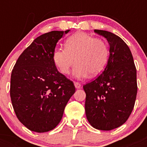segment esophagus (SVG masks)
<instances>
[{"label":"esophagus","instance_id":"34e87169","mask_svg":"<svg viewBox=\"0 0 147 147\" xmlns=\"http://www.w3.org/2000/svg\"><path fill=\"white\" fill-rule=\"evenodd\" d=\"M74 84H75V86H76V88H82V85H81L79 82H74Z\"/></svg>","mask_w":147,"mask_h":147}]
</instances>
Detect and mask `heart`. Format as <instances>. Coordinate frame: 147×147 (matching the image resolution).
<instances>
[{"label":"heart","instance_id":"1","mask_svg":"<svg viewBox=\"0 0 147 147\" xmlns=\"http://www.w3.org/2000/svg\"><path fill=\"white\" fill-rule=\"evenodd\" d=\"M109 56L107 43L100 38L83 32L69 36L65 41V48H56L53 61L59 71L68 75L75 62L73 75L77 78L96 76L105 69Z\"/></svg>","mask_w":147,"mask_h":147}]
</instances>
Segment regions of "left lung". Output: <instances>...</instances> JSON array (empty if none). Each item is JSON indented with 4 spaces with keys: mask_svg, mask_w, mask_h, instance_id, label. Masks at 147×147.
<instances>
[{
    "mask_svg": "<svg viewBox=\"0 0 147 147\" xmlns=\"http://www.w3.org/2000/svg\"><path fill=\"white\" fill-rule=\"evenodd\" d=\"M94 32L107 40L110 56L102 73L83 85L86 93L85 114L93 127L111 130L125 123L134 109L137 70L131 52L121 37L108 31Z\"/></svg>",
    "mask_w": 147,
    "mask_h": 147,
    "instance_id": "1",
    "label": "left lung"
}]
</instances>
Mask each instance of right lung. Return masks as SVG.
I'll use <instances>...</instances> for the list:
<instances>
[{
    "mask_svg": "<svg viewBox=\"0 0 147 147\" xmlns=\"http://www.w3.org/2000/svg\"><path fill=\"white\" fill-rule=\"evenodd\" d=\"M69 30L38 36L20 55L10 78V94L16 116L29 130L47 132L59 124L76 92L73 82L53 61L56 43Z\"/></svg>",
    "mask_w": 147,
    "mask_h": 147,
    "instance_id": "add662e5",
    "label": "right lung"
}]
</instances>
